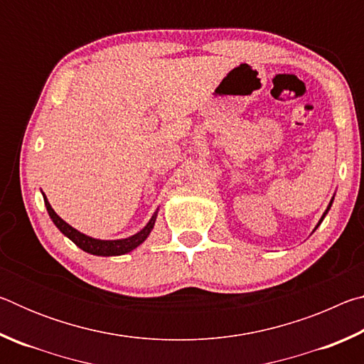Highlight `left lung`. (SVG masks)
Here are the masks:
<instances>
[{"mask_svg": "<svg viewBox=\"0 0 364 364\" xmlns=\"http://www.w3.org/2000/svg\"><path fill=\"white\" fill-rule=\"evenodd\" d=\"M332 200H334V197H332V199H331V202H329V205H328V208H326V212L323 213V217H321V220H319V221H318V225H316V228H318L319 225H321V221L324 220V217H326V213H328V212H329V208H331V205H332ZM316 228H315V230H316Z\"/></svg>", "mask_w": 364, "mask_h": 364, "instance_id": "8db88e82", "label": "left lung"}]
</instances>
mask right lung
Returning a JSON list of instances; mask_svg holds the SVG:
<instances>
[{"label": "right lung", "mask_w": 364, "mask_h": 364, "mask_svg": "<svg viewBox=\"0 0 364 364\" xmlns=\"http://www.w3.org/2000/svg\"><path fill=\"white\" fill-rule=\"evenodd\" d=\"M43 199H45V205H46L49 217H51L53 223L58 226V230L63 232L64 236L69 237L73 244L78 245L80 249L88 252V254H91V255H97V257L123 255V254H128V252H132L133 249H136L138 245L143 244L147 239V236H149L154 225H156V218H157V212H156L152 215V218L149 220V223H147L143 230L138 231L136 234H133V236H130V237L114 239V241H104V239H95V237L86 236V234L80 232L78 230H75V228H72L69 223H65V221L53 210V207L48 202L45 194H43Z\"/></svg>", "instance_id": "1"}]
</instances>
